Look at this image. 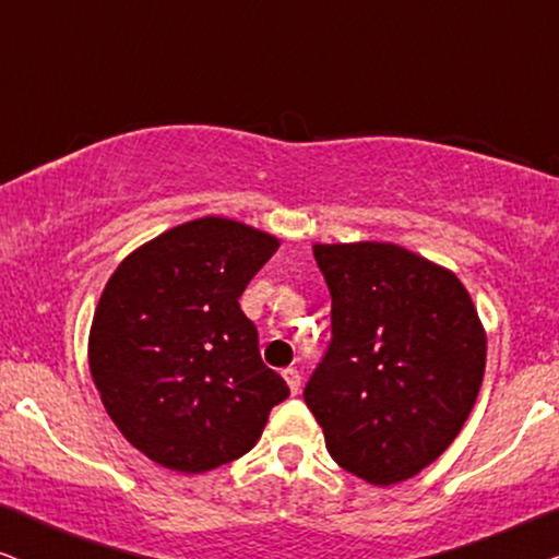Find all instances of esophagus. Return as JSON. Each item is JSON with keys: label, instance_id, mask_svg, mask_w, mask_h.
I'll use <instances>...</instances> for the list:
<instances>
[{"label": "esophagus", "instance_id": "34e87169", "mask_svg": "<svg viewBox=\"0 0 559 559\" xmlns=\"http://www.w3.org/2000/svg\"><path fill=\"white\" fill-rule=\"evenodd\" d=\"M282 377H285L289 392H293V394L300 392V371H297V369H285V371H282Z\"/></svg>", "mask_w": 559, "mask_h": 559}]
</instances>
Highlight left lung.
Segmentation results:
<instances>
[{
  "instance_id": "obj_1",
  "label": "left lung",
  "mask_w": 559,
  "mask_h": 559,
  "mask_svg": "<svg viewBox=\"0 0 559 559\" xmlns=\"http://www.w3.org/2000/svg\"><path fill=\"white\" fill-rule=\"evenodd\" d=\"M333 341L305 386L328 453L373 486L438 461L486 369V328L448 266L389 241L312 243Z\"/></svg>"
}]
</instances>
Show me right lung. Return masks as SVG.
<instances>
[{"label":"right lung","instance_id":"1","mask_svg":"<svg viewBox=\"0 0 559 559\" xmlns=\"http://www.w3.org/2000/svg\"><path fill=\"white\" fill-rule=\"evenodd\" d=\"M277 236L205 216L144 241L106 282L88 369L106 415L150 461L205 473L249 453L289 389L239 308Z\"/></svg>","mask_w":559,"mask_h":559}]
</instances>
